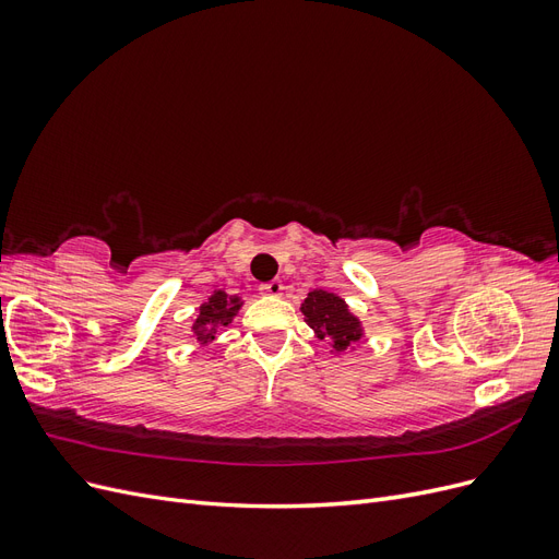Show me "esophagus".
Returning <instances> with one entry per match:
<instances>
[{
    "instance_id": "esophagus-1",
    "label": "esophagus",
    "mask_w": 559,
    "mask_h": 559,
    "mask_svg": "<svg viewBox=\"0 0 559 559\" xmlns=\"http://www.w3.org/2000/svg\"><path fill=\"white\" fill-rule=\"evenodd\" d=\"M261 294H265V296H282V292H284V284L280 282V280H273V282H265V284H261V289H259Z\"/></svg>"
}]
</instances>
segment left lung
Returning a JSON list of instances; mask_svg holds the SVG:
<instances>
[{"label":"left lung","instance_id":"8db88e82","mask_svg":"<svg viewBox=\"0 0 559 559\" xmlns=\"http://www.w3.org/2000/svg\"><path fill=\"white\" fill-rule=\"evenodd\" d=\"M300 310L319 341H329L335 352H345L361 337L359 319L349 314L345 300L335 294L310 292Z\"/></svg>","mask_w":559,"mask_h":559}]
</instances>
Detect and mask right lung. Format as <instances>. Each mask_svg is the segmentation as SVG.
Returning <instances> with one entry per match:
<instances>
[{
  "label": "right lung",
  "instance_id": "1",
  "mask_svg": "<svg viewBox=\"0 0 559 559\" xmlns=\"http://www.w3.org/2000/svg\"><path fill=\"white\" fill-rule=\"evenodd\" d=\"M240 310V298L233 296L228 298L224 292H214V296H210L207 302H202L195 324H193V333L198 337L200 345H207L214 341L216 329L218 326H228L235 312Z\"/></svg>",
  "mask_w": 559,
  "mask_h": 559
}]
</instances>
